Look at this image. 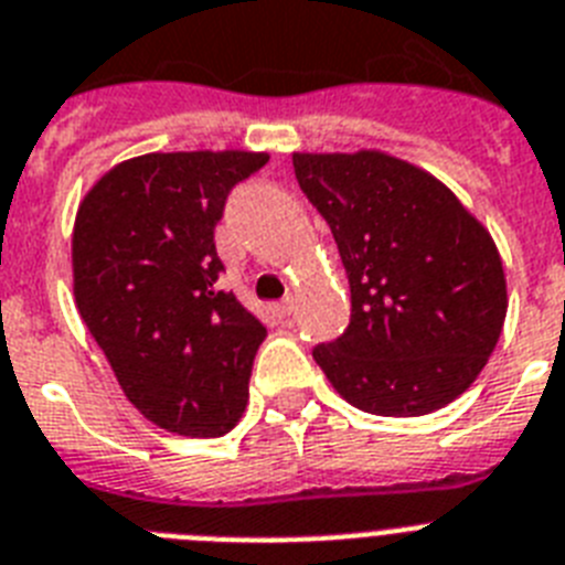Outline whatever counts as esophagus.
<instances>
[{
	"label": "esophagus",
	"instance_id": "obj_1",
	"mask_svg": "<svg viewBox=\"0 0 565 565\" xmlns=\"http://www.w3.org/2000/svg\"><path fill=\"white\" fill-rule=\"evenodd\" d=\"M274 309H277L279 317H291L294 315V300H291V297H286V300H279Z\"/></svg>",
	"mask_w": 565,
	"mask_h": 565
}]
</instances>
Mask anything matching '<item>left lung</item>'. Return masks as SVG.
<instances>
[{
	"mask_svg": "<svg viewBox=\"0 0 565 565\" xmlns=\"http://www.w3.org/2000/svg\"><path fill=\"white\" fill-rule=\"evenodd\" d=\"M294 175L347 268V332L311 349L352 407L427 416L491 358L508 294L491 233L430 172L384 156L294 152Z\"/></svg>",
	"mask_w": 565,
	"mask_h": 565,
	"instance_id": "1",
	"label": "left lung"
}]
</instances>
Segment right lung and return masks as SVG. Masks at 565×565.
Masks as SVG:
<instances>
[{"mask_svg":"<svg viewBox=\"0 0 565 565\" xmlns=\"http://www.w3.org/2000/svg\"><path fill=\"white\" fill-rule=\"evenodd\" d=\"M265 152H152L88 190L72 239L74 300L120 390L161 430L236 427L265 326L218 291V218Z\"/></svg>","mask_w":565,"mask_h":565,"instance_id":"right-lung-1","label":"right lung"}]
</instances>
